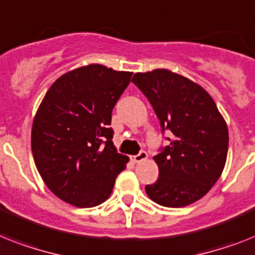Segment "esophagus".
<instances>
[{
    "instance_id": "esophagus-1",
    "label": "esophagus",
    "mask_w": 255,
    "mask_h": 255,
    "mask_svg": "<svg viewBox=\"0 0 255 255\" xmlns=\"http://www.w3.org/2000/svg\"><path fill=\"white\" fill-rule=\"evenodd\" d=\"M146 158H148V153H146L145 150H141V152L138 153V154H136V156L132 157L133 162H136V163L142 162V161H145Z\"/></svg>"
}]
</instances>
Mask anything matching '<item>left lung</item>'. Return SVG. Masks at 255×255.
<instances>
[{"instance_id": "obj_1", "label": "left lung", "mask_w": 255, "mask_h": 255, "mask_svg": "<svg viewBox=\"0 0 255 255\" xmlns=\"http://www.w3.org/2000/svg\"><path fill=\"white\" fill-rule=\"evenodd\" d=\"M132 82L170 133V144L153 157L158 179L146 194L171 208L199 200L220 178L228 153V127L216 103L200 85L167 69L136 73Z\"/></svg>"}]
</instances>
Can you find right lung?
I'll list each match as a JSON object with an SVG mask.
<instances>
[{
    "label": "right lung",
    "mask_w": 255,
    "mask_h": 255,
    "mask_svg": "<svg viewBox=\"0 0 255 255\" xmlns=\"http://www.w3.org/2000/svg\"><path fill=\"white\" fill-rule=\"evenodd\" d=\"M131 77L90 64L57 78L41 101L31 129L32 156L47 187L64 202L98 206L126 169L128 157L117 152L110 124Z\"/></svg>",
    "instance_id": "1"
}]
</instances>
